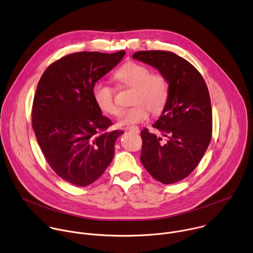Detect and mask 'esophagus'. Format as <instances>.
Returning a JSON list of instances; mask_svg holds the SVG:
<instances>
[{
    "label": "esophagus",
    "instance_id": "1",
    "mask_svg": "<svg viewBox=\"0 0 253 253\" xmlns=\"http://www.w3.org/2000/svg\"><path fill=\"white\" fill-rule=\"evenodd\" d=\"M129 131H131V132H133V133H136V134H138L139 132H140V129L137 127V126H132V127H129V128H127Z\"/></svg>",
    "mask_w": 253,
    "mask_h": 253
}]
</instances>
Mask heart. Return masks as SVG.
Returning a JSON list of instances; mask_svg holds the SVG:
<instances>
[{"label": "heart", "mask_w": 253, "mask_h": 253, "mask_svg": "<svg viewBox=\"0 0 253 253\" xmlns=\"http://www.w3.org/2000/svg\"><path fill=\"white\" fill-rule=\"evenodd\" d=\"M120 85L133 88L132 107L125 109L118 119L119 126L139 124L149 118V110L160 113L164 110L169 94L167 78L162 74H151V70L140 63L128 62L117 69L113 75ZM92 94L99 109L116 115L119 107L114 100V88L98 81L92 87Z\"/></svg>", "instance_id": "heart-1"}]
</instances>
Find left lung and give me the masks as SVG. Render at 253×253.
<instances>
[{
  "mask_svg": "<svg viewBox=\"0 0 253 253\" xmlns=\"http://www.w3.org/2000/svg\"><path fill=\"white\" fill-rule=\"evenodd\" d=\"M133 58L156 68L169 85L168 102L153 124L164 137L141 132V162L148 172L164 184L187 177L200 163L212 138V106L201 74L172 52L138 51Z\"/></svg>",
  "mask_w": 253,
  "mask_h": 253,
  "instance_id": "obj_1",
  "label": "left lung"
}]
</instances>
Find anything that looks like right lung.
<instances>
[{"mask_svg":"<svg viewBox=\"0 0 253 253\" xmlns=\"http://www.w3.org/2000/svg\"><path fill=\"white\" fill-rule=\"evenodd\" d=\"M78 52L51 64L37 84L32 128L52 169L64 180L86 186L100 177L114 157L117 138L110 119L94 101L92 87L124 57Z\"/></svg>","mask_w":253,"mask_h":253,"instance_id":"1","label":"right lung"}]
</instances>
